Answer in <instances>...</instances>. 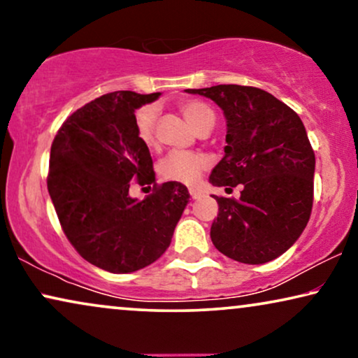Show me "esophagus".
I'll return each instance as SVG.
<instances>
[{"label": "esophagus", "instance_id": "1", "mask_svg": "<svg viewBox=\"0 0 358 358\" xmlns=\"http://www.w3.org/2000/svg\"><path fill=\"white\" fill-rule=\"evenodd\" d=\"M189 194H190V197H192V199H199L200 195H202V190L197 189V187H190Z\"/></svg>", "mask_w": 358, "mask_h": 358}]
</instances>
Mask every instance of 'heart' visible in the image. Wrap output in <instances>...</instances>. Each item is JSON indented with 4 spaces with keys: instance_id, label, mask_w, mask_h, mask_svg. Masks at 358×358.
<instances>
[{
    "instance_id": "obj_1",
    "label": "heart",
    "mask_w": 358,
    "mask_h": 358,
    "mask_svg": "<svg viewBox=\"0 0 358 358\" xmlns=\"http://www.w3.org/2000/svg\"><path fill=\"white\" fill-rule=\"evenodd\" d=\"M182 114L199 131L212 130L217 114L208 104L202 101H185L179 106ZM135 130L138 140L145 146L156 143V107L143 106L135 114ZM208 166V158L195 151H173L164 156L159 163V176L166 180L182 184H195Z\"/></svg>"
}]
</instances>
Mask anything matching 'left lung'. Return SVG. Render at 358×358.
<instances>
[{"instance_id": "1", "label": "left lung", "mask_w": 358, "mask_h": 358, "mask_svg": "<svg viewBox=\"0 0 358 358\" xmlns=\"http://www.w3.org/2000/svg\"><path fill=\"white\" fill-rule=\"evenodd\" d=\"M210 97L227 117V146L210 174L217 187L241 197H217L210 238L224 256L264 264L282 256L306 228L313 208L315 151L298 114L271 92L218 85L185 90Z\"/></svg>"}]
</instances>
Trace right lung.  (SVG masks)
Masks as SVG:
<instances>
[{"label": "right lung", "instance_id": "right-lung-1", "mask_svg": "<svg viewBox=\"0 0 358 358\" xmlns=\"http://www.w3.org/2000/svg\"><path fill=\"white\" fill-rule=\"evenodd\" d=\"M159 92L115 91L87 102L53 138L47 187L63 233L78 254L112 273L140 271L163 256L189 202L180 182H155L148 146L136 136L135 110ZM130 182L154 184L143 201Z\"/></svg>", "mask_w": 358, "mask_h": 358}]
</instances>
